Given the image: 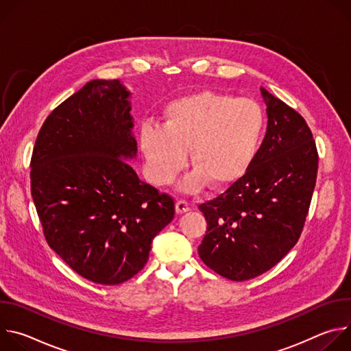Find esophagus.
<instances>
[{
    "label": "esophagus",
    "mask_w": 351,
    "mask_h": 351,
    "mask_svg": "<svg viewBox=\"0 0 351 351\" xmlns=\"http://www.w3.org/2000/svg\"><path fill=\"white\" fill-rule=\"evenodd\" d=\"M191 210V204L187 203L186 199H178L176 202V213L178 214H184Z\"/></svg>",
    "instance_id": "34e87169"
}]
</instances>
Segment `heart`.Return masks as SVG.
<instances>
[{"instance_id": "obj_1", "label": "heart", "mask_w": 351, "mask_h": 351, "mask_svg": "<svg viewBox=\"0 0 351 351\" xmlns=\"http://www.w3.org/2000/svg\"><path fill=\"white\" fill-rule=\"evenodd\" d=\"M265 129L263 108L248 98L198 91L172 101L164 125H144L140 145L148 176L169 184L186 165L194 168L183 189L194 191L207 182L221 187L236 182L253 164Z\"/></svg>"}]
</instances>
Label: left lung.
<instances>
[{
    "mask_svg": "<svg viewBox=\"0 0 351 351\" xmlns=\"http://www.w3.org/2000/svg\"><path fill=\"white\" fill-rule=\"evenodd\" d=\"M268 128L247 172L198 206L207 232L198 256L241 282L275 267L303 232L317 182L318 152L304 118L261 87Z\"/></svg>",
    "mask_w": 351,
    "mask_h": 351,
    "instance_id": "left-lung-1",
    "label": "left lung"
}]
</instances>
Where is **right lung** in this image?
Returning <instances> with one entry per match:
<instances>
[{"label": "right lung", "mask_w": 351, "mask_h": 351, "mask_svg": "<svg viewBox=\"0 0 351 351\" xmlns=\"http://www.w3.org/2000/svg\"><path fill=\"white\" fill-rule=\"evenodd\" d=\"M129 91L91 80L44 121L30 161V189L44 237L80 276L119 285L138 274L175 202L138 179Z\"/></svg>", "instance_id": "1"}]
</instances>
